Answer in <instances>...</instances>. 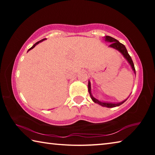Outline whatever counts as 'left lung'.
<instances>
[{"label": "left lung", "instance_id": "8db88e82", "mask_svg": "<svg viewBox=\"0 0 155 155\" xmlns=\"http://www.w3.org/2000/svg\"><path fill=\"white\" fill-rule=\"evenodd\" d=\"M105 38V41H109V42H111V44H110V47H112V48H114L115 49L117 50V51H120L121 53L123 54V56H124L126 59L128 61V63L130 64L131 67H132L133 71L135 72V66H134V64H133V60L131 59L130 56L129 55V54L127 52V50L124 44H122L120 42V41H117V40H115V38H112V37H110V36H105L104 37ZM88 91H89V93H90V95L91 96V98L92 99V101L94 102L95 103H97L100 104V105L101 106H103V107H109V108H111V107H117V106H120V104H122L124 103V102L127 101V100H125L122 103H103V102H101L99 101L98 100H97L96 98H94L91 95V84L90 82L89 81L88 83Z\"/></svg>", "mask_w": 155, "mask_h": 155}]
</instances>
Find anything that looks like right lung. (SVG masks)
<instances>
[{
    "mask_svg": "<svg viewBox=\"0 0 155 155\" xmlns=\"http://www.w3.org/2000/svg\"><path fill=\"white\" fill-rule=\"evenodd\" d=\"M46 40V38H44V39H43V40H40V41H38V42H36L35 44H34V45L32 46V47H31V48H29V49H28V51H30V50H31V49H32V48H34V47H35L36 45H37V44H38V43H40V41H42L43 40Z\"/></svg>",
    "mask_w": 155,
    "mask_h": 155,
    "instance_id": "obj_1",
    "label": "right lung"
}]
</instances>
